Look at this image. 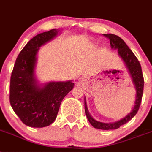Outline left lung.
Returning <instances> with one entry per match:
<instances>
[{"label":"left lung","mask_w":152,"mask_h":152,"mask_svg":"<svg viewBox=\"0 0 152 152\" xmlns=\"http://www.w3.org/2000/svg\"><path fill=\"white\" fill-rule=\"evenodd\" d=\"M104 35L110 39V44L112 49H117L118 56L121 58L127 71L131 75L132 83L136 90L134 104L131 111L128 114H127L122 119L113 122V123H104V122L98 121L94 119V117L90 115V112L88 110L86 96L84 98V105H85V111H86L87 119L93 127L101 130H114L119 128L121 126L131 121L138 111L141 99H142V95H143L144 78L140 62L137 60V57L135 56L133 52L128 48V46L124 42V41L121 39L119 36L113 35V34H105Z\"/></svg>","instance_id":"1"}]
</instances>
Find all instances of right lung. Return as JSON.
Wrapping results in <instances>:
<instances>
[{
  "mask_svg": "<svg viewBox=\"0 0 152 152\" xmlns=\"http://www.w3.org/2000/svg\"><path fill=\"white\" fill-rule=\"evenodd\" d=\"M61 33L59 29L41 33L31 39L19 53L10 82V103L25 125L44 127L56 120L62 100L73 89L72 80L40 83L35 75L40 47Z\"/></svg>",
  "mask_w": 152,
  "mask_h": 152,
  "instance_id": "add662e5",
  "label": "right lung"
}]
</instances>
